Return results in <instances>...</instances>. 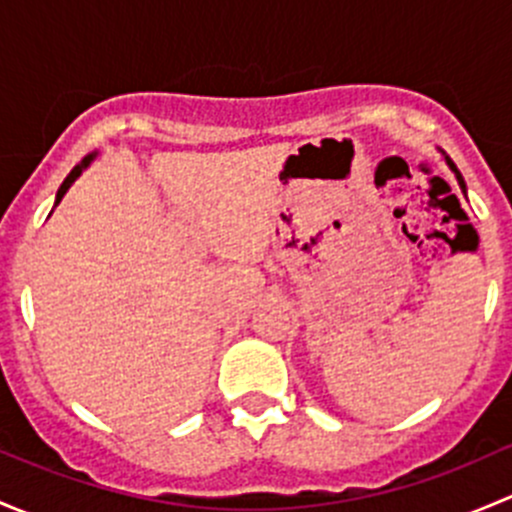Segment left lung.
<instances>
[{"mask_svg":"<svg viewBox=\"0 0 512 512\" xmlns=\"http://www.w3.org/2000/svg\"><path fill=\"white\" fill-rule=\"evenodd\" d=\"M443 156H446V153H443ZM446 163H448V168L453 170V173H456V180H458V185H461V190H463V195H466V183H463V175H461V170L456 168V163H453L451 158L446 156Z\"/></svg>","mask_w":512,"mask_h":512,"instance_id":"left-lung-1","label":"left lung"}]
</instances>
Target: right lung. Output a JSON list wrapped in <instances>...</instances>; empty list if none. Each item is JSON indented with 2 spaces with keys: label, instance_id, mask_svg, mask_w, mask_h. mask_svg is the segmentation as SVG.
<instances>
[{
  "label": "right lung",
  "instance_id": "1",
  "mask_svg": "<svg viewBox=\"0 0 512 512\" xmlns=\"http://www.w3.org/2000/svg\"><path fill=\"white\" fill-rule=\"evenodd\" d=\"M94 158H96V153H89V156H86L84 160H81V163L76 165V168L71 170L69 175H66V180H64V183H61V188H59V193H56V205L61 203V198H64V193H66V190L71 188V183H74V180L79 178V175H81V170H84V168H89V165H91V160H94Z\"/></svg>",
  "mask_w": 512,
  "mask_h": 512
}]
</instances>
